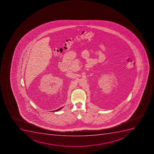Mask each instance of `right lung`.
Instances as JSON below:
<instances>
[{
  "instance_id": "obj_1",
  "label": "right lung",
  "mask_w": 154,
  "mask_h": 154,
  "mask_svg": "<svg viewBox=\"0 0 154 154\" xmlns=\"http://www.w3.org/2000/svg\"><path fill=\"white\" fill-rule=\"evenodd\" d=\"M62 107H61V108H59V109H58L56 110H55V111H59V110L61 109V108H62Z\"/></svg>"
}]
</instances>
